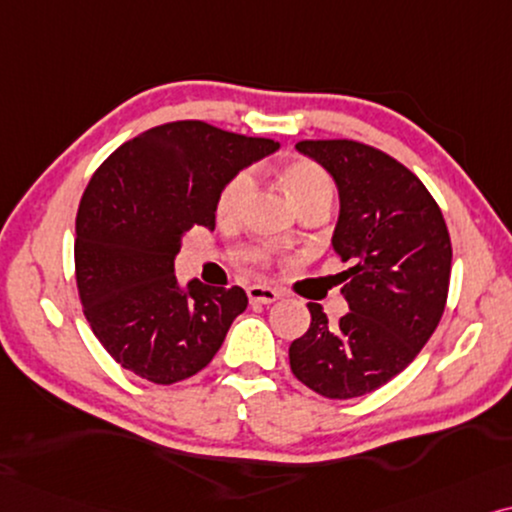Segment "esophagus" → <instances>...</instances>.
Wrapping results in <instances>:
<instances>
[{
	"mask_svg": "<svg viewBox=\"0 0 512 512\" xmlns=\"http://www.w3.org/2000/svg\"><path fill=\"white\" fill-rule=\"evenodd\" d=\"M248 299L252 304H274L276 299H281V292L269 288V285H250Z\"/></svg>",
	"mask_w": 512,
	"mask_h": 512,
	"instance_id": "esophagus-1",
	"label": "esophagus"
}]
</instances>
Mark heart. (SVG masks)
Masks as SVG:
<instances>
[{"label": "heart", "instance_id": "1", "mask_svg": "<svg viewBox=\"0 0 512 512\" xmlns=\"http://www.w3.org/2000/svg\"><path fill=\"white\" fill-rule=\"evenodd\" d=\"M281 180H283L285 192L290 196V201L295 203L297 208H302L304 203L316 201V199H332L330 177H327L325 170L313 161L297 159V161L285 163L281 170ZM250 189H252V180L248 173H238L234 180L222 189L220 201H217V217H220V222L231 224L241 217Z\"/></svg>", "mask_w": 512, "mask_h": 512}]
</instances>
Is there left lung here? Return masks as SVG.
<instances>
[{"label":"left lung","instance_id":"1","mask_svg":"<svg viewBox=\"0 0 512 512\" xmlns=\"http://www.w3.org/2000/svg\"><path fill=\"white\" fill-rule=\"evenodd\" d=\"M339 192L332 248L349 313L330 323L309 304L311 325L290 344L292 374L325 398L377 391L417 358L445 311L452 243L438 203L403 163L353 140H302Z\"/></svg>","mask_w":512,"mask_h":512}]
</instances>
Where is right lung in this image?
I'll use <instances>...</instances> for the list:
<instances>
[{"label":"right lung","instance_id":"right-lung-1","mask_svg":"<svg viewBox=\"0 0 512 512\" xmlns=\"http://www.w3.org/2000/svg\"><path fill=\"white\" fill-rule=\"evenodd\" d=\"M278 142L203 121L149 128L88 182L74 267L93 335L121 367L175 384L206 367L248 306L243 288L180 285L175 257L189 229H215L222 189Z\"/></svg>","mask_w":512,"mask_h":512}]
</instances>
